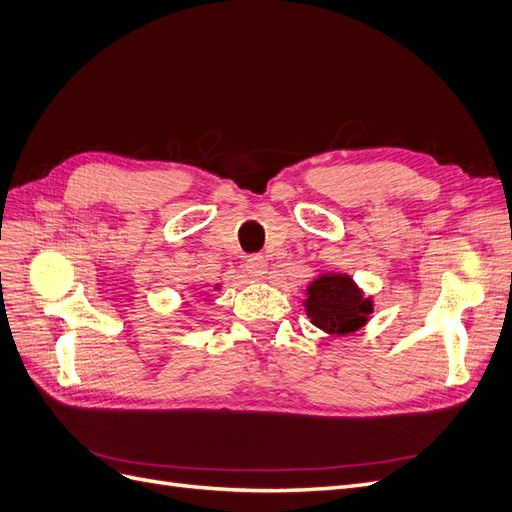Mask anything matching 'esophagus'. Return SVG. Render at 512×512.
Returning <instances> with one entry per match:
<instances>
[{
	"mask_svg": "<svg viewBox=\"0 0 512 512\" xmlns=\"http://www.w3.org/2000/svg\"><path fill=\"white\" fill-rule=\"evenodd\" d=\"M266 268H268L266 259H263L261 255H251L244 261V270L251 278H261L263 274H266Z\"/></svg>",
	"mask_w": 512,
	"mask_h": 512,
	"instance_id": "obj_1",
	"label": "esophagus"
}]
</instances>
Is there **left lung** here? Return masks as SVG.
<instances>
[{"instance_id": "8db88e82", "label": "left lung", "mask_w": 512, "mask_h": 512, "mask_svg": "<svg viewBox=\"0 0 512 512\" xmlns=\"http://www.w3.org/2000/svg\"><path fill=\"white\" fill-rule=\"evenodd\" d=\"M306 312L318 329L346 335L367 323L373 306L371 299L358 291L350 276L329 274L320 276L308 287Z\"/></svg>"}]
</instances>
